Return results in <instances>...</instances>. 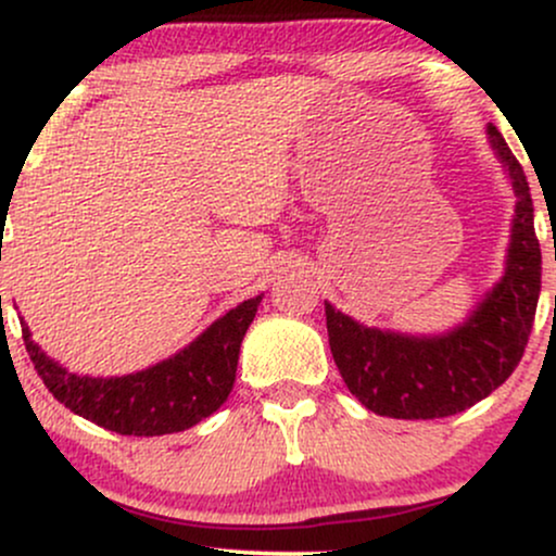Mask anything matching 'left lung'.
I'll return each instance as SVG.
<instances>
[{"label": "left lung", "instance_id": "obj_1", "mask_svg": "<svg viewBox=\"0 0 556 556\" xmlns=\"http://www.w3.org/2000/svg\"><path fill=\"white\" fill-rule=\"evenodd\" d=\"M491 146L513 177L515 208L507 271L452 334L402 337L355 324L327 303L329 348L344 384L376 416L429 420L468 410L509 379L526 353L541 292V248L526 172L489 125Z\"/></svg>", "mask_w": 556, "mask_h": 556}]
</instances>
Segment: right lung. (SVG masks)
Instances as JSON below:
<instances>
[{
	"label": "right lung",
	"instance_id": "right-lung-1",
	"mask_svg": "<svg viewBox=\"0 0 556 556\" xmlns=\"http://www.w3.org/2000/svg\"><path fill=\"white\" fill-rule=\"evenodd\" d=\"M258 303L261 295L245 300L175 358L119 379H91L65 371L41 353L23 321L21 327L34 368L62 405L123 437H162L190 429L229 397L240 342L256 316Z\"/></svg>",
	"mask_w": 556,
	"mask_h": 556
}]
</instances>
